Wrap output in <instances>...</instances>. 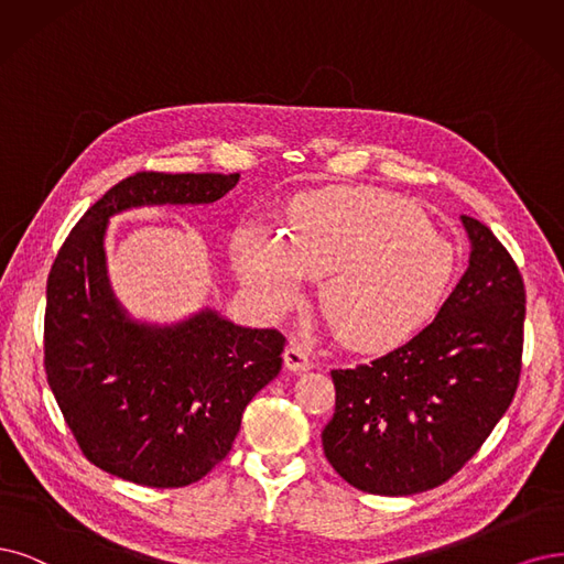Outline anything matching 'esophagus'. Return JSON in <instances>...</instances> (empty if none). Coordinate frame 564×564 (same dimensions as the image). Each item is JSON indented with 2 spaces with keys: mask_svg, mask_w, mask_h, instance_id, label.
<instances>
[{
  "mask_svg": "<svg viewBox=\"0 0 564 564\" xmlns=\"http://www.w3.org/2000/svg\"><path fill=\"white\" fill-rule=\"evenodd\" d=\"M285 367L290 371H306L314 367V360H311V352L300 344V341H290V346L283 352Z\"/></svg>",
  "mask_w": 564,
  "mask_h": 564,
  "instance_id": "esophagus-1",
  "label": "esophagus"
}]
</instances>
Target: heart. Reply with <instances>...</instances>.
Returning <instances> with one entry per match:
<instances>
[{
	"instance_id": "1",
	"label": "heart",
	"mask_w": 564,
	"mask_h": 564,
	"mask_svg": "<svg viewBox=\"0 0 564 564\" xmlns=\"http://www.w3.org/2000/svg\"><path fill=\"white\" fill-rule=\"evenodd\" d=\"M243 285L283 314L304 276L325 279L323 314L348 346L386 350L413 339L444 306L453 248L419 206L377 187H325L288 208V235L243 227L235 239Z\"/></svg>"
}]
</instances>
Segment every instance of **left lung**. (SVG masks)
I'll use <instances>...</instances> for the list:
<instances>
[{
    "mask_svg": "<svg viewBox=\"0 0 564 564\" xmlns=\"http://www.w3.org/2000/svg\"><path fill=\"white\" fill-rule=\"evenodd\" d=\"M469 267L411 341L332 369L327 463L352 488L413 495L446 484L509 409L523 367L525 283L490 227L463 216Z\"/></svg>",
    "mask_w": 564,
    "mask_h": 564,
    "instance_id": "1",
    "label": "left lung"
}]
</instances>
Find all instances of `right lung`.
I'll return each mask as SVG.
<instances>
[{"mask_svg": "<svg viewBox=\"0 0 564 564\" xmlns=\"http://www.w3.org/2000/svg\"><path fill=\"white\" fill-rule=\"evenodd\" d=\"M239 174L137 172L74 225L46 283L44 369L88 460L124 481L183 488L235 444L248 402L279 377L285 337L214 311L174 327L124 318L104 269L107 220L141 204H208Z\"/></svg>", "mask_w": 564, "mask_h": 564, "instance_id": "right-lung-1", "label": "right lung"}]
</instances>
